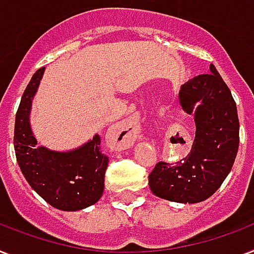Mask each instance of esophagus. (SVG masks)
I'll list each match as a JSON object with an SVG mask.
<instances>
[{
    "label": "esophagus",
    "instance_id": "obj_1",
    "mask_svg": "<svg viewBox=\"0 0 254 254\" xmlns=\"http://www.w3.org/2000/svg\"><path fill=\"white\" fill-rule=\"evenodd\" d=\"M139 133H140V122L139 118L132 115L114 127L109 143L114 148H128L139 137Z\"/></svg>",
    "mask_w": 254,
    "mask_h": 254
}]
</instances>
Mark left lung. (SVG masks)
I'll return each instance as SVG.
<instances>
[{"label": "left lung", "instance_id": "8db88e82", "mask_svg": "<svg viewBox=\"0 0 254 254\" xmlns=\"http://www.w3.org/2000/svg\"><path fill=\"white\" fill-rule=\"evenodd\" d=\"M209 68L180 88L182 109L194 114L196 135L186 158L175 164L159 162L148 175L149 188L160 198L202 201L219 190L233 167L240 143L237 107L219 71L213 64Z\"/></svg>", "mask_w": 254, "mask_h": 254}]
</instances>
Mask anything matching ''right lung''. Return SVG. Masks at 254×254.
<instances>
[{"label":"right lung","instance_id":"obj_1","mask_svg":"<svg viewBox=\"0 0 254 254\" xmlns=\"http://www.w3.org/2000/svg\"><path fill=\"white\" fill-rule=\"evenodd\" d=\"M43 71L41 67L31 76L15 114V158L27 183L45 201L61 211H80L102 197L109 158L100 149L99 135L67 152L37 145L29 115Z\"/></svg>","mask_w":254,"mask_h":254}]
</instances>
